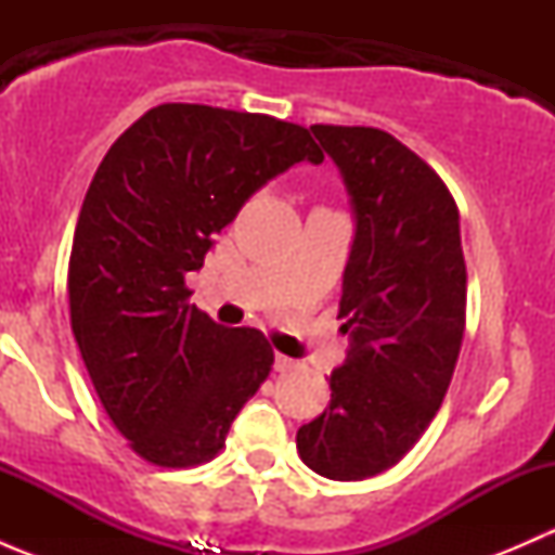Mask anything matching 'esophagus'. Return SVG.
Instances as JSON below:
<instances>
[{
    "label": "esophagus",
    "mask_w": 555,
    "mask_h": 555,
    "mask_svg": "<svg viewBox=\"0 0 555 555\" xmlns=\"http://www.w3.org/2000/svg\"><path fill=\"white\" fill-rule=\"evenodd\" d=\"M273 367H276L279 373H289V371H295V367H298V362L289 360V357H284V354H276V362H273Z\"/></svg>",
    "instance_id": "esophagus-1"
}]
</instances>
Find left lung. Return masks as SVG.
Returning <instances> with one entry per match:
<instances>
[{
  "instance_id": "obj_1",
  "label": "left lung",
  "mask_w": 555,
  "mask_h": 555,
  "mask_svg": "<svg viewBox=\"0 0 555 555\" xmlns=\"http://www.w3.org/2000/svg\"><path fill=\"white\" fill-rule=\"evenodd\" d=\"M311 131L344 173L357 236L338 309L351 349L298 453L322 478L365 480L418 443L449 391L467 319L459 209L438 171L382 128Z\"/></svg>"
}]
</instances>
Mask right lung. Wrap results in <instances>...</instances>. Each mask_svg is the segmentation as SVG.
Masks as SVG:
<instances>
[{
    "label": "right lung",
    "instance_id": "obj_1",
    "mask_svg": "<svg viewBox=\"0 0 555 555\" xmlns=\"http://www.w3.org/2000/svg\"><path fill=\"white\" fill-rule=\"evenodd\" d=\"M324 153L309 128L260 112L160 104L117 137L91 179L69 255V319L117 433L155 467L222 451L273 349L190 304L184 276L244 201Z\"/></svg>",
    "mask_w": 555,
    "mask_h": 555
}]
</instances>
